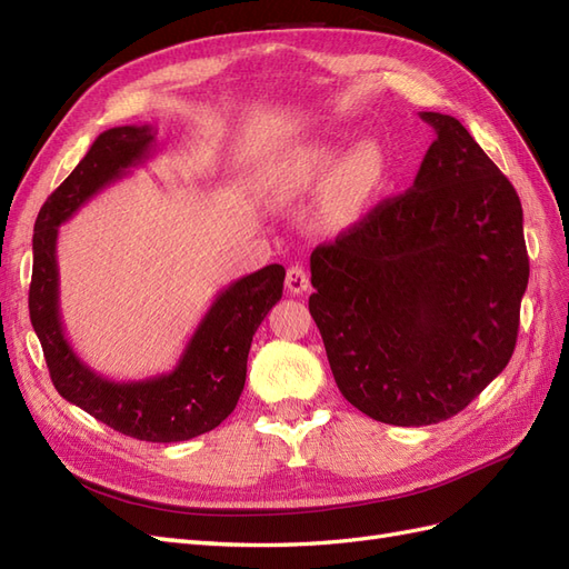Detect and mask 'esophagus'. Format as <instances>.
<instances>
[{
  "instance_id": "1",
  "label": "esophagus",
  "mask_w": 569,
  "mask_h": 569,
  "mask_svg": "<svg viewBox=\"0 0 569 569\" xmlns=\"http://www.w3.org/2000/svg\"><path fill=\"white\" fill-rule=\"evenodd\" d=\"M287 291L289 295H303V291L311 287V282H308V272L301 268V266H291L287 270Z\"/></svg>"
}]
</instances>
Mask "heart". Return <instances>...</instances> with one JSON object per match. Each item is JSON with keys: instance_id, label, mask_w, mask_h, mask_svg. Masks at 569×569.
<instances>
[{"instance_id": "heart-1", "label": "heart", "mask_w": 569, "mask_h": 569, "mask_svg": "<svg viewBox=\"0 0 569 569\" xmlns=\"http://www.w3.org/2000/svg\"><path fill=\"white\" fill-rule=\"evenodd\" d=\"M342 168L339 169L338 166ZM335 178V194L341 203L356 206L366 201L387 176V159L375 144H360L351 157L341 163V149L332 144H308L289 151L278 161L270 173L272 194L291 199L320 189L327 180Z\"/></svg>"}]
</instances>
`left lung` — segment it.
Instances as JSON below:
<instances>
[{"label": "left lung", "instance_id": "obj_1", "mask_svg": "<svg viewBox=\"0 0 569 569\" xmlns=\"http://www.w3.org/2000/svg\"><path fill=\"white\" fill-rule=\"evenodd\" d=\"M416 182L311 253L308 308L351 406L399 427L453 418L503 372L529 280L522 203L453 116Z\"/></svg>", "mask_w": 569, "mask_h": 569}]
</instances>
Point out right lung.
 Returning <instances> with one entry per match:
<instances>
[{
	"instance_id": "right-lung-1",
	"label": "right lung",
	"mask_w": 569,
	"mask_h": 569,
	"mask_svg": "<svg viewBox=\"0 0 569 569\" xmlns=\"http://www.w3.org/2000/svg\"><path fill=\"white\" fill-rule=\"evenodd\" d=\"M153 149L157 130L151 126L111 128L97 137L73 173L49 194L32 234L28 308L51 382L68 403L120 435L170 443L211 432L234 410L247 380L251 339L282 299L284 268L266 266L218 291L170 372L116 382L84 363L66 339L59 313V226L101 189L147 161Z\"/></svg>"
}]
</instances>
